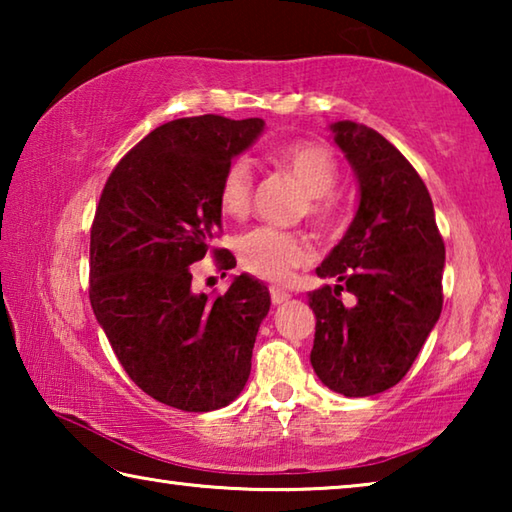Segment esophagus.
Masks as SVG:
<instances>
[{
  "label": "esophagus",
  "mask_w": 512,
  "mask_h": 512,
  "mask_svg": "<svg viewBox=\"0 0 512 512\" xmlns=\"http://www.w3.org/2000/svg\"><path fill=\"white\" fill-rule=\"evenodd\" d=\"M291 296L284 289L280 287H271V302L273 305H282V302H287Z\"/></svg>",
  "instance_id": "obj_1"
}]
</instances>
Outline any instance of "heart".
<instances>
[{"mask_svg": "<svg viewBox=\"0 0 512 512\" xmlns=\"http://www.w3.org/2000/svg\"><path fill=\"white\" fill-rule=\"evenodd\" d=\"M277 169L287 173L305 189V212L318 228H332L339 219V198L334 187L339 183L341 167L332 149L318 142L289 144L275 153ZM255 176L246 158L228 162L216 189L219 210L230 219H244L253 210ZM237 255L244 271L264 280L282 282L291 271L305 266L314 257V246L307 235L296 230L255 228L237 239Z\"/></svg>", "mask_w": 512, "mask_h": 512, "instance_id": "b5f03b06", "label": "heart"}]
</instances>
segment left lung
Masks as SVG:
<instances>
[{
    "mask_svg": "<svg viewBox=\"0 0 512 512\" xmlns=\"http://www.w3.org/2000/svg\"><path fill=\"white\" fill-rule=\"evenodd\" d=\"M332 128L359 178L361 203L348 235L316 268L339 284L309 293L311 366L332 391L368 397L400 384L436 325L445 241L413 164L368 126ZM343 290L355 296L352 308L342 305Z\"/></svg>",
    "mask_w": 512,
    "mask_h": 512,
    "instance_id": "left-lung-1",
    "label": "left lung"
}]
</instances>
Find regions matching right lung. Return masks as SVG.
I'll return each instance as SVG.
<instances>
[{"label":"right lung","instance_id":"obj_1","mask_svg":"<svg viewBox=\"0 0 512 512\" xmlns=\"http://www.w3.org/2000/svg\"><path fill=\"white\" fill-rule=\"evenodd\" d=\"M259 117L167 121L137 142L103 185L90 228V305L121 368L146 395L205 413L244 391L271 296L239 275L225 293H194L192 264L221 237L216 189L228 162L262 133Z\"/></svg>","mask_w":512,"mask_h":512}]
</instances>
